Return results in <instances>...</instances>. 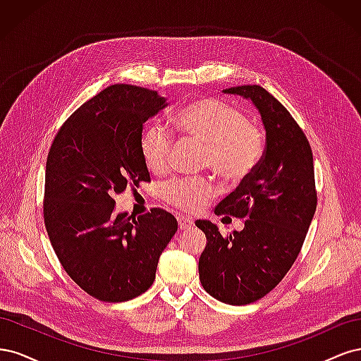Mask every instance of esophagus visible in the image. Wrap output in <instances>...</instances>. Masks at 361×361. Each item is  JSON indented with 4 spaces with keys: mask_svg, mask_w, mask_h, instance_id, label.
I'll return each instance as SVG.
<instances>
[{
    "mask_svg": "<svg viewBox=\"0 0 361 361\" xmlns=\"http://www.w3.org/2000/svg\"><path fill=\"white\" fill-rule=\"evenodd\" d=\"M178 224H179V228L180 231H187V228H191L194 226V221L190 220L188 216H183V215H178Z\"/></svg>",
    "mask_w": 361,
    "mask_h": 361,
    "instance_id": "1",
    "label": "esophagus"
}]
</instances>
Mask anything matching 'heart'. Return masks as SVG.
<instances>
[{
	"instance_id": "1",
	"label": "heart",
	"mask_w": 361,
	"mask_h": 361,
	"mask_svg": "<svg viewBox=\"0 0 361 361\" xmlns=\"http://www.w3.org/2000/svg\"><path fill=\"white\" fill-rule=\"evenodd\" d=\"M169 126L149 123L140 135V152L146 167L166 170L173 145L171 132L204 145L203 166L227 182H239L255 171L264 155L265 137L243 111L215 97L192 101L171 114ZM215 195L207 178H174L161 187L164 202L188 214L202 211Z\"/></svg>"
}]
</instances>
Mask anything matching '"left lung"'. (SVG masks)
Wrapping results in <instances>:
<instances>
[{
    "label": "left lung",
    "instance_id": "obj_1",
    "mask_svg": "<svg viewBox=\"0 0 361 361\" xmlns=\"http://www.w3.org/2000/svg\"><path fill=\"white\" fill-rule=\"evenodd\" d=\"M224 93L253 101L267 146L255 171L215 207L216 215L247 218L243 231L223 236L211 221H195L207 239L199 274L214 298L244 305L264 298L288 274L307 235L318 192L309 140L286 108L260 85Z\"/></svg>",
    "mask_w": 361,
    "mask_h": 361
}]
</instances>
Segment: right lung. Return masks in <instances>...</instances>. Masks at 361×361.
Masks as SVG:
<instances>
[{
	"instance_id": "obj_1",
	"label": "right lung",
	"mask_w": 361,
	"mask_h": 361,
	"mask_svg": "<svg viewBox=\"0 0 361 361\" xmlns=\"http://www.w3.org/2000/svg\"><path fill=\"white\" fill-rule=\"evenodd\" d=\"M166 105L155 90L110 85L63 123L48 152L43 220L51 245L68 276L99 301L145 293L178 231L159 207L138 218L114 212V195L150 180L140 135Z\"/></svg>"
}]
</instances>
